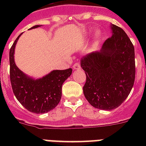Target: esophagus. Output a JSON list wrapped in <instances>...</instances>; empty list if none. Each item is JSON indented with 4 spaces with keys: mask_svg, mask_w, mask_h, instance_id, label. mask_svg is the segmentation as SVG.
Masks as SVG:
<instances>
[{
    "mask_svg": "<svg viewBox=\"0 0 146 146\" xmlns=\"http://www.w3.org/2000/svg\"><path fill=\"white\" fill-rule=\"evenodd\" d=\"M73 69L74 70H80V65L79 62H76L73 65Z\"/></svg>",
    "mask_w": 146,
    "mask_h": 146,
    "instance_id": "34e87169",
    "label": "esophagus"
}]
</instances>
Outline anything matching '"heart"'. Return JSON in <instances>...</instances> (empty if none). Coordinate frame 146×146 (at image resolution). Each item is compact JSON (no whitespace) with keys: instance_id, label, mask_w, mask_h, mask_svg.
Returning <instances> with one entry per match:
<instances>
[{"instance_id":"b5f03b06","label":"heart","mask_w":146,"mask_h":146,"mask_svg":"<svg viewBox=\"0 0 146 146\" xmlns=\"http://www.w3.org/2000/svg\"><path fill=\"white\" fill-rule=\"evenodd\" d=\"M95 36H96V37H97V38H98V37H100V36H101V34H100V33H99V32H97V33H96V35H95Z\"/></svg>"}]
</instances>
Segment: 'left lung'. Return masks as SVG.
Here are the masks:
<instances>
[{
  "label": "left lung",
  "mask_w": 146,
  "mask_h": 146,
  "mask_svg": "<svg viewBox=\"0 0 146 146\" xmlns=\"http://www.w3.org/2000/svg\"><path fill=\"white\" fill-rule=\"evenodd\" d=\"M112 36L101 50L80 62L85 71L84 95L92 106L103 110L119 107L130 94L135 78V48L120 27L111 24Z\"/></svg>",
  "instance_id": "left-lung-1"
}]
</instances>
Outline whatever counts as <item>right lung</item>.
I'll return each instance as SVG.
<instances>
[{"label":"right lung","instance_id":"right-lung-1","mask_svg":"<svg viewBox=\"0 0 146 146\" xmlns=\"http://www.w3.org/2000/svg\"><path fill=\"white\" fill-rule=\"evenodd\" d=\"M34 26L31 29L40 27ZM21 33L15 40L9 52L10 80L17 100L27 110L33 113H45L54 110L62 97V86L72 74V69L52 70L42 78L34 79L21 71L15 65V48Z\"/></svg>","mask_w":146,"mask_h":146}]
</instances>
